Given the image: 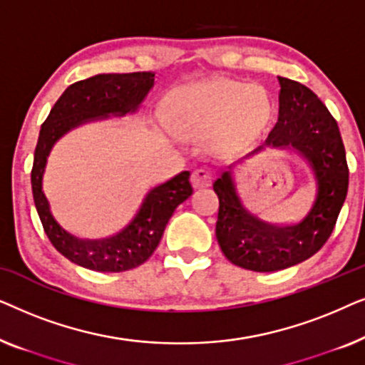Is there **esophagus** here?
<instances>
[{
    "mask_svg": "<svg viewBox=\"0 0 365 365\" xmlns=\"http://www.w3.org/2000/svg\"><path fill=\"white\" fill-rule=\"evenodd\" d=\"M211 179H212L211 169L202 168V166L192 169V173H191V182H192V186L196 187V189L209 186V184H211Z\"/></svg>",
    "mask_w": 365,
    "mask_h": 365,
    "instance_id": "34e87169",
    "label": "esophagus"
}]
</instances>
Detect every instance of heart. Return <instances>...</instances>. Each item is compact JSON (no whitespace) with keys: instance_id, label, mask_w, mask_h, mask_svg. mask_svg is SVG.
<instances>
[{"instance_id":"1","label":"heart","mask_w":365,"mask_h":365,"mask_svg":"<svg viewBox=\"0 0 365 365\" xmlns=\"http://www.w3.org/2000/svg\"><path fill=\"white\" fill-rule=\"evenodd\" d=\"M164 119L181 133L217 129L216 141L237 146L256 136L271 118V101L261 88L219 79L169 94L163 106Z\"/></svg>"}]
</instances>
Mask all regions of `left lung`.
Masks as SVG:
<instances>
[{"label":"left lung","instance_id":"obj_1","mask_svg":"<svg viewBox=\"0 0 365 365\" xmlns=\"http://www.w3.org/2000/svg\"><path fill=\"white\" fill-rule=\"evenodd\" d=\"M279 123L266 144L297 149L311 164L316 196L307 212L292 224L264 222L242 206L232 171H224L212 184L219 197V246L232 264L256 272L281 271L316 254L334 231L349 186L336 119L307 86L287 78H279Z\"/></svg>","mask_w":365,"mask_h":365}]
</instances>
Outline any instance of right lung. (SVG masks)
<instances>
[{
    "label": "right lung",
    "mask_w": 365,
    "mask_h": 365,
    "mask_svg": "<svg viewBox=\"0 0 365 365\" xmlns=\"http://www.w3.org/2000/svg\"><path fill=\"white\" fill-rule=\"evenodd\" d=\"M153 73L98 74L69 86L43 123L34 149L31 186L43 229L58 252L78 266L99 272H123L141 266L156 251L174 209L192 194L189 171H182L146 192L138 211L121 229L101 239H81L54 221L41 179L53 144L71 128L99 116L134 111L153 88Z\"/></svg>",
    "instance_id": "right-lung-1"
}]
</instances>
